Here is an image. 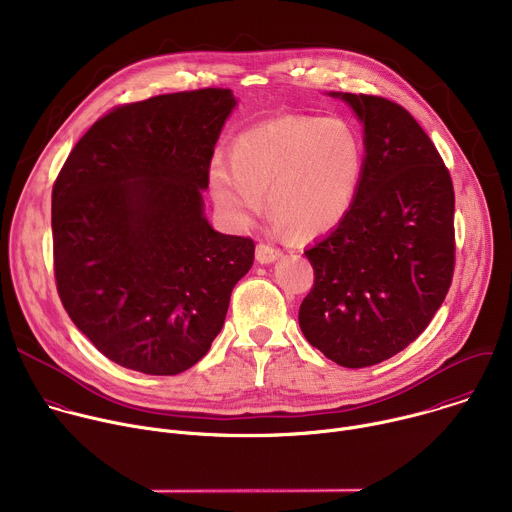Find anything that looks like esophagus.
Masks as SVG:
<instances>
[{
    "label": "esophagus",
    "mask_w": 512,
    "mask_h": 512,
    "mask_svg": "<svg viewBox=\"0 0 512 512\" xmlns=\"http://www.w3.org/2000/svg\"><path fill=\"white\" fill-rule=\"evenodd\" d=\"M255 257L259 263H273L281 257V249L269 245V243H259L257 245V251H255Z\"/></svg>",
    "instance_id": "esophagus-1"
}]
</instances>
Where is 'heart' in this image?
<instances>
[{
  "label": "heart",
  "instance_id": "heart-1",
  "mask_svg": "<svg viewBox=\"0 0 512 512\" xmlns=\"http://www.w3.org/2000/svg\"><path fill=\"white\" fill-rule=\"evenodd\" d=\"M356 129L338 117L281 115L255 123L231 143V162L208 168V192L229 223L245 225L263 208L294 239H314L348 214L362 176Z\"/></svg>",
  "mask_w": 512,
  "mask_h": 512
}]
</instances>
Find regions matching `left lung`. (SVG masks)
I'll use <instances>...</instances> for the list:
<instances>
[{"label":"left lung","mask_w":512,"mask_h":512,"mask_svg":"<svg viewBox=\"0 0 512 512\" xmlns=\"http://www.w3.org/2000/svg\"><path fill=\"white\" fill-rule=\"evenodd\" d=\"M364 125V164L344 221L312 249L314 285L300 306L306 340L346 369L409 346L454 277V184L413 115L375 95L332 93Z\"/></svg>","instance_id":"8db88e82"}]
</instances>
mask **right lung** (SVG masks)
<instances>
[{
	"label": "right lung",
	"instance_id": "add662e5",
	"mask_svg": "<svg viewBox=\"0 0 512 512\" xmlns=\"http://www.w3.org/2000/svg\"><path fill=\"white\" fill-rule=\"evenodd\" d=\"M231 89L111 109L52 186L54 277L64 310L109 360L145 375L188 371L225 324L255 243L216 233L202 190Z\"/></svg>",
	"mask_w": 512,
	"mask_h": 512
}]
</instances>
